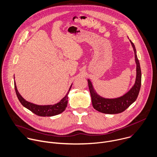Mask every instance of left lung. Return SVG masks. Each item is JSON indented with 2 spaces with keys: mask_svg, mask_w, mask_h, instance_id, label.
Returning a JSON list of instances; mask_svg holds the SVG:
<instances>
[{
  "mask_svg": "<svg viewBox=\"0 0 157 157\" xmlns=\"http://www.w3.org/2000/svg\"><path fill=\"white\" fill-rule=\"evenodd\" d=\"M136 62L137 75L134 86L121 97L114 99H106L101 97L95 92L90 80H88V87L91 97L92 105L96 110L105 114H118L129 108L137 99L141 86V70L139 59L136 54V49L134 43L131 41Z\"/></svg>",
  "mask_w": 157,
  "mask_h": 157,
  "instance_id": "left-lung-1",
  "label": "left lung"
}]
</instances>
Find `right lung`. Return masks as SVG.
I'll return each mask as SVG.
<instances>
[{
    "mask_svg": "<svg viewBox=\"0 0 157 157\" xmlns=\"http://www.w3.org/2000/svg\"><path fill=\"white\" fill-rule=\"evenodd\" d=\"M14 86H15V90L17 96L20 102L21 103V104L24 107H25L31 112H33L35 114L39 116H44V117L53 116L57 115L62 113L66 109L67 105V103H68V93L72 86L71 85L67 95L65 96V97H64L60 101V102L54 105L42 106V105H35L33 103H31L26 101L18 93L15 82L14 83Z\"/></svg>",
    "mask_w": 157,
    "mask_h": 157,
    "instance_id": "right-lung-1",
    "label": "right lung"
}]
</instances>
